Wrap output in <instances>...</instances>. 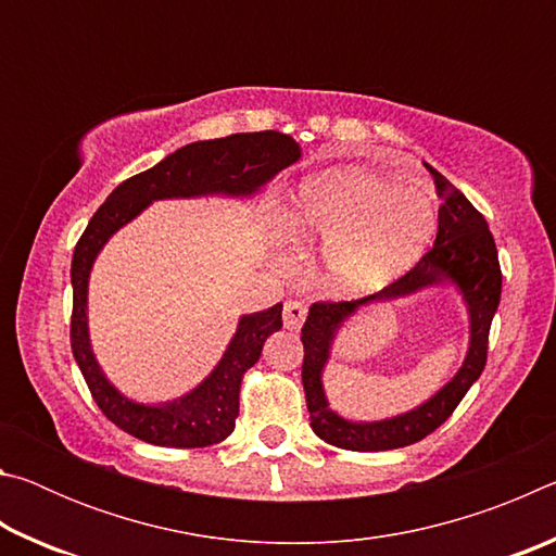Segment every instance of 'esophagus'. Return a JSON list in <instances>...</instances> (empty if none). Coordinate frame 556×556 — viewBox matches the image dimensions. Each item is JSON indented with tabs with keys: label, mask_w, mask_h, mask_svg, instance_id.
I'll return each mask as SVG.
<instances>
[{
	"label": "esophagus",
	"mask_w": 556,
	"mask_h": 556,
	"mask_svg": "<svg viewBox=\"0 0 556 556\" xmlns=\"http://www.w3.org/2000/svg\"><path fill=\"white\" fill-rule=\"evenodd\" d=\"M281 318H285V326L289 328V331H296V328H301V324H304V318H306V306L296 299H289L285 304V312H281Z\"/></svg>",
	"instance_id": "obj_1"
}]
</instances>
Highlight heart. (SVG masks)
Instances as JSON below:
<instances>
[{"label": "heart", "instance_id": "1", "mask_svg": "<svg viewBox=\"0 0 556 556\" xmlns=\"http://www.w3.org/2000/svg\"><path fill=\"white\" fill-rule=\"evenodd\" d=\"M294 235H324L336 285L370 291L407 269L437 232L434 201L363 168H328L296 188L285 215Z\"/></svg>", "mask_w": 556, "mask_h": 556}]
</instances>
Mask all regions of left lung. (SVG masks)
I'll return each mask as SVG.
<instances>
[{
	"label": "left lung",
	"mask_w": 556,
	"mask_h": 556,
	"mask_svg": "<svg viewBox=\"0 0 556 556\" xmlns=\"http://www.w3.org/2000/svg\"><path fill=\"white\" fill-rule=\"evenodd\" d=\"M429 168L434 176L437 193L444 201L439 208V230L431 248L407 275L384 287L378 294L355 301H316L308 308L306 324L301 328L304 343V365L301 382L306 392V407L312 429L326 444L348 451H390L417 444L431 431L439 429L454 414L458 402L466 397L488 361V333L493 316L501 304L503 275L493 232L481 213L473 208L456 186H451L437 168ZM454 283L465 296L471 321V341L467 361L459 372L417 410L399 415L382 422H351L343 420L327 407L320 375L330 354V343L337 328L348 315L370 300H387L416 293L419 288Z\"/></svg>",
	"instance_id": "8db88e82"
}]
</instances>
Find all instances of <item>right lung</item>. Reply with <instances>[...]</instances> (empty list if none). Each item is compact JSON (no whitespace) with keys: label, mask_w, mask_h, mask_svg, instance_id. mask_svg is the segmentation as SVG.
<instances>
[{"label":"right lung","mask_w":556,"mask_h":556,"mask_svg":"<svg viewBox=\"0 0 556 556\" xmlns=\"http://www.w3.org/2000/svg\"><path fill=\"white\" fill-rule=\"evenodd\" d=\"M301 149L289 135L240 131L223 139L193 142L164 162L122 181L92 215L73 252L71 348L88 390L102 414L122 431L156 446L199 448L220 444L235 429L240 412L242 375L260 361L262 345L281 328V304L240 318L228 351L199 388L164 404H139L112 388L92 355L88 336V277L112 235L135 220L152 201L191 195H252L281 168L299 162Z\"/></svg>","instance_id":"obj_1"}]
</instances>
